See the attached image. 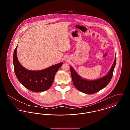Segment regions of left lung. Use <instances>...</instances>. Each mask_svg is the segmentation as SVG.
<instances>
[{
  "mask_svg": "<svg viewBox=\"0 0 130 130\" xmlns=\"http://www.w3.org/2000/svg\"><path fill=\"white\" fill-rule=\"evenodd\" d=\"M116 64V56L111 68L105 76L99 79L88 80L83 78L77 74L73 68L70 66L72 81L75 88L82 93L87 94H93L99 92L105 88L111 80L113 72Z\"/></svg>",
  "mask_w": 130,
  "mask_h": 130,
  "instance_id": "left-lung-1",
  "label": "left lung"
}]
</instances>
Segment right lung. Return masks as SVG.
I'll use <instances>...</instances> for the list:
<instances>
[{
    "label": "right lung",
    "instance_id": "obj_1",
    "mask_svg": "<svg viewBox=\"0 0 130 130\" xmlns=\"http://www.w3.org/2000/svg\"><path fill=\"white\" fill-rule=\"evenodd\" d=\"M17 46L13 55L14 71L19 81L28 90L34 92H41L48 90L52 86L56 73L63 62L40 71H31L23 67L17 56Z\"/></svg>",
    "mask_w": 130,
    "mask_h": 130
}]
</instances>
